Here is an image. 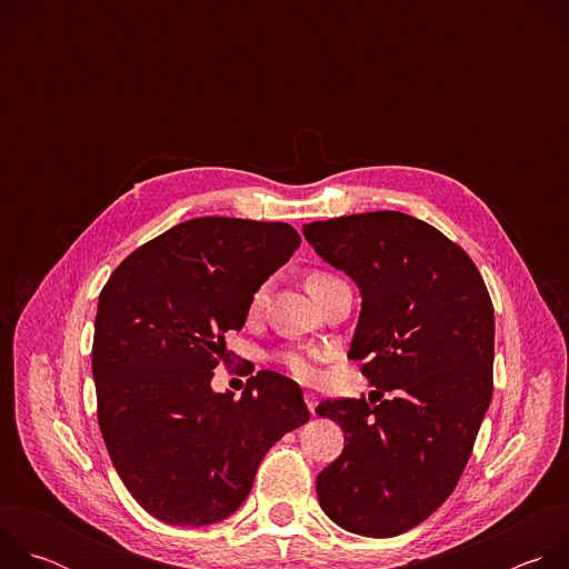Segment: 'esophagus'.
<instances>
[{
  "label": "esophagus",
  "mask_w": 569,
  "mask_h": 569,
  "mask_svg": "<svg viewBox=\"0 0 569 569\" xmlns=\"http://www.w3.org/2000/svg\"><path fill=\"white\" fill-rule=\"evenodd\" d=\"M303 400H306V405H308L310 415H315V410H317V396L310 393V391H306V393H303Z\"/></svg>",
  "instance_id": "34e87169"
}]
</instances>
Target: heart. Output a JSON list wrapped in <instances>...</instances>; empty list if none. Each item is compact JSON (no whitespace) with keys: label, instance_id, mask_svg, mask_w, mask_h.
Returning <instances> with one entry per match:
<instances>
[{"label":"heart","instance_id":"1","mask_svg":"<svg viewBox=\"0 0 569 569\" xmlns=\"http://www.w3.org/2000/svg\"><path fill=\"white\" fill-rule=\"evenodd\" d=\"M327 279H333L331 274L327 272H310L306 277V290L312 288L315 283H321ZM261 301V292H257L254 301H252V308H257ZM323 360V351H317V349H290L286 353H281V362L286 365V369L301 382H315L319 380L321 371H319V362Z\"/></svg>","mask_w":569,"mask_h":569}]
</instances>
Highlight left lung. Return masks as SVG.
I'll return each mask as SVG.
<instances>
[{
	"label": "left lung",
	"instance_id": "obj_1",
	"mask_svg": "<svg viewBox=\"0 0 569 569\" xmlns=\"http://www.w3.org/2000/svg\"><path fill=\"white\" fill-rule=\"evenodd\" d=\"M303 236L360 288L349 358L365 360L380 393L378 406L371 396V406L365 396L317 405L345 430L317 500L351 533L398 536L448 500L470 459L493 396V303L457 242L408 213L317 220Z\"/></svg>",
	"mask_w": 569,
	"mask_h": 569
}]
</instances>
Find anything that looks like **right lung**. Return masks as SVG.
I'll return each mask as SVG.
<instances>
[{"instance_id": "right-lung-1", "label": "right lung", "mask_w": 569, "mask_h": 569, "mask_svg": "<svg viewBox=\"0 0 569 569\" xmlns=\"http://www.w3.org/2000/svg\"><path fill=\"white\" fill-rule=\"evenodd\" d=\"M288 222L204 216L148 240L99 295V428L130 496L157 520L202 527L252 491L266 452L310 415L295 380L263 369L240 398L211 389L254 292L299 248Z\"/></svg>"}]
</instances>
